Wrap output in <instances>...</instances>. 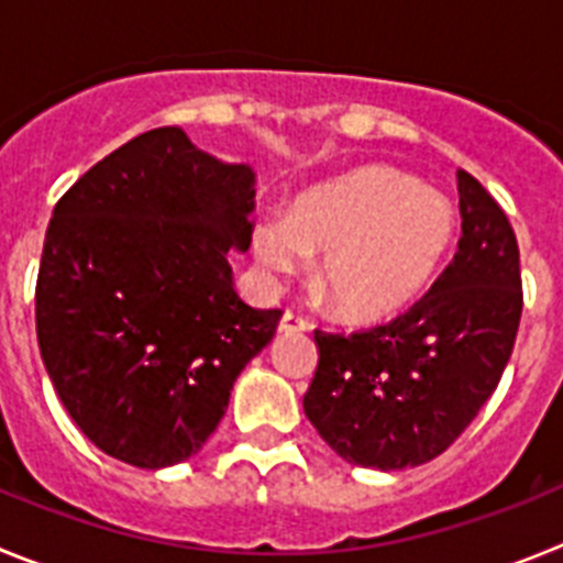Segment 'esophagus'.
<instances>
[{"mask_svg":"<svg viewBox=\"0 0 563 563\" xmlns=\"http://www.w3.org/2000/svg\"><path fill=\"white\" fill-rule=\"evenodd\" d=\"M278 330L282 332H305L307 330V318L296 310H287L278 321Z\"/></svg>","mask_w":563,"mask_h":563,"instance_id":"1","label":"esophagus"}]
</instances>
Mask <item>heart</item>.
Wrapping results in <instances>:
<instances>
[{
    "label": "heart",
    "instance_id": "obj_1",
    "mask_svg": "<svg viewBox=\"0 0 563 563\" xmlns=\"http://www.w3.org/2000/svg\"><path fill=\"white\" fill-rule=\"evenodd\" d=\"M454 231L440 194L395 168L357 172L310 188L287 217L253 231V253L267 278H285L321 253L318 285L352 321H377L409 307L429 285Z\"/></svg>",
    "mask_w": 563,
    "mask_h": 563
}]
</instances>
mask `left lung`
Returning <instances> with one entry per match:
<instances>
[{"label":"left lung","instance_id":"left-lung-1","mask_svg":"<svg viewBox=\"0 0 563 563\" xmlns=\"http://www.w3.org/2000/svg\"><path fill=\"white\" fill-rule=\"evenodd\" d=\"M462 236L431 290L372 330H316L305 415L352 465L402 471L434 460L499 386L521 318L516 233L476 177L456 172Z\"/></svg>","mask_w":563,"mask_h":563}]
</instances>
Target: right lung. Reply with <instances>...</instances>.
Instances as JSON below:
<instances>
[{"label": "right lung", "mask_w": 563, "mask_h": 563, "mask_svg": "<svg viewBox=\"0 0 563 563\" xmlns=\"http://www.w3.org/2000/svg\"><path fill=\"white\" fill-rule=\"evenodd\" d=\"M256 174L180 126L137 134L53 208L36 282L44 369L78 429L134 467L177 465L217 431L282 310L233 290Z\"/></svg>", "instance_id": "1"}]
</instances>
